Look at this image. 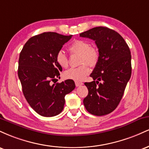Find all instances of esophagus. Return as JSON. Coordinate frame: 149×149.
Here are the masks:
<instances>
[{"label": "esophagus", "instance_id": "34e87169", "mask_svg": "<svg viewBox=\"0 0 149 149\" xmlns=\"http://www.w3.org/2000/svg\"><path fill=\"white\" fill-rule=\"evenodd\" d=\"M75 84H76V87H79V86H80V85H83V83H82V82L76 81V82H75Z\"/></svg>", "mask_w": 149, "mask_h": 149}]
</instances>
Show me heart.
Instances as JSON below:
<instances>
[{
    "instance_id": "b5f03b06",
    "label": "heart",
    "mask_w": 149,
    "mask_h": 149,
    "mask_svg": "<svg viewBox=\"0 0 149 149\" xmlns=\"http://www.w3.org/2000/svg\"><path fill=\"white\" fill-rule=\"evenodd\" d=\"M71 54H80V64L81 66L76 68H71L64 73V77L66 79L81 81L84 80L90 73V66H96L99 60L98 50L95 47L90 46V42L84 40H75L69 47ZM56 61L59 66L66 68L69 64L68 57L63 50H59L56 54Z\"/></svg>"
}]
</instances>
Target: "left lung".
Instances as JSON below:
<instances>
[{
    "mask_svg": "<svg viewBox=\"0 0 149 149\" xmlns=\"http://www.w3.org/2000/svg\"><path fill=\"white\" fill-rule=\"evenodd\" d=\"M80 36L95 40L100 54L90 74L94 80L85 83L88 95L83 104L92 115H107L118 107L131 77L130 50L123 38L107 27H95Z\"/></svg>",
    "mask_w": 149,
    "mask_h": 149,
    "instance_id": "1",
    "label": "left lung"
}]
</instances>
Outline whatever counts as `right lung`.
I'll list each match as a JSON object with an SVG mask.
<instances>
[{
    "label": "right lung",
    "instance_id": "add662e5",
    "mask_svg": "<svg viewBox=\"0 0 149 149\" xmlns=\"http://www.w3.org/2000/svg\"><path fill=\"white\" fill-rule=\"evenodd\" d=\"M72 37L55 32H45L28 40L19 54L18 76L22 92L31 107L39 115L52 117L62 111L65 95L75 89L73 80L60 83L62 68L56 61V54Z\"/></svg>",
    "mask_w": 149,
    "mask_h": 149
}]
</instances>
